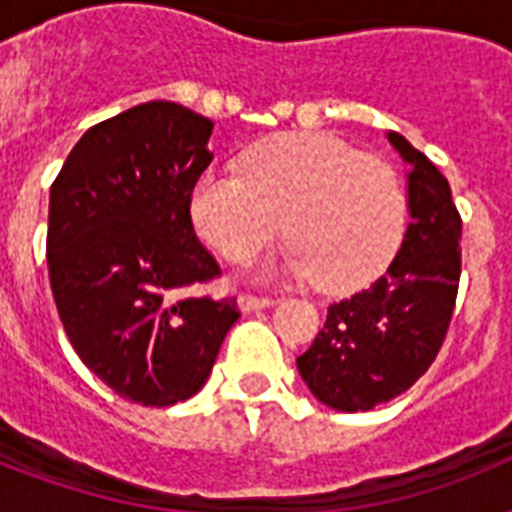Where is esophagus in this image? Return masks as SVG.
Wrapping results in <instances>:
<instances>
[{
    "mask_svg": "<svg viewBox=\"0 0 512 512\" xmlns=\"http://www.w3.org/2000/svg\"><path fill=\"white\" fill-rule=\"evenodd\" d=\"M273 303H276L273 297H257V295H241L239 297V308L244 313L260 311V308H271Z\"/></svg>",
    "mask_w": 512,
    "mask_h": 512,
    "instance_id": "esophagus-1",
    "label": "esophagus"
}]
</instances>
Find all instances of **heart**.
I'll return each instance as SVG.
<instances>
[{
	"mask_svg": "<svg viewBox=\"0 0 512 512\" xmlns=\"http://www.w3.org/2000/svg\"><path fill=\"white\" fill-rule=\"evenodd\" d=\"M196 231L231 263H249L287 225V268L321 289L364 284L396 252L406 193L396 170L321 132H284L239 172H204L191 193Z\"/></svg>",
	"mask_w": 512,
	"mask_h": 512,
	"instance_id": "b5f03b06",
	"label": "heart"
}]
</instances>
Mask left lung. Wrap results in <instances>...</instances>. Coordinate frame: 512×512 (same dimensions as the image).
Segmentation results:
<instances>
[{
    "label": "left lung",
    "mask_w": 512,
    "mask_h": 512,
    "mask_svg": "<svg viewBox=\"0 0 512 512\" xmlns=\"http://www.w3.org/2000/svg\"><path fill=\"white\" fill-rule=\"evenodd\" d=\"M390 146L409 164V225L388 271L327 311V324L297 358L321 404L369 412L401 396L444 345L460 287L462 220L436 164L398 132Z\"/></svg>",
    "instance_id": "8db88e82"
}]
</instances>
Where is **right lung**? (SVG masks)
Here are the masks:
<instances>
[{
    "label": "right lung",
    "instance_id": "right-lung-1",
    "mask_svg": "<svg viewBox=\"0 0 512 512\" xmlns=\"http://www.w3.org/2000/svg\"><path fill=\"white\" fill-rule=\"evenodd\" d=\"M215 124L151 100L84 132L50 188L47 268L60 321L122 398L172 406L199 393L241 313L193 295L220 276L196 239L191 193Z\"/></svg>",
    "mask_w": 512,
    "mask_h": 512
}]
</instances>
